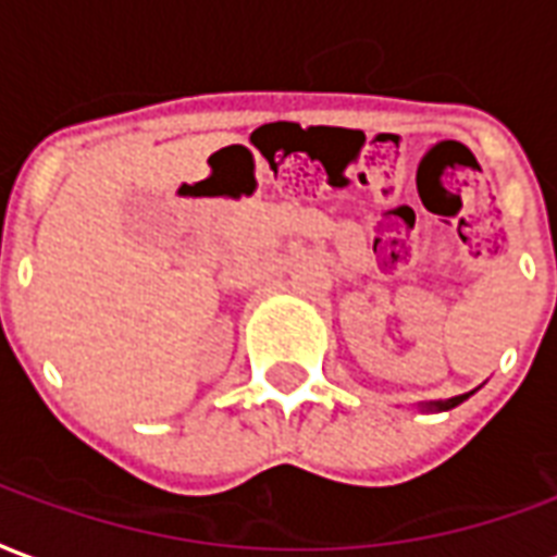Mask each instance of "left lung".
Listing matches in <instances>:
<instances>
[{"instance_id":"1","label":"left lung","mask_w":557,"mask_h":557,"mask_svg":"<svg viewBox=\"0 0 557 557\" xmlns=\"http://www.w3.org/2000/svg\"><path fill=\"white\" fill-rule=\"evenodd\" d=\"M469 395H472V393L455 395V398H446V401H428V405H422V410H451V407L463 405V401H467Z\"/></svg>"}]
</instances>
